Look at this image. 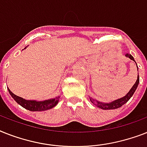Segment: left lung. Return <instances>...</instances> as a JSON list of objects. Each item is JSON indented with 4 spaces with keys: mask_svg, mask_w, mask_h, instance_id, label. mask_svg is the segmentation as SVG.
<instances>
[{
    "mask_svg": "<svg viewBox=\"0 0 147 147\" xmlns=\"http://www.w3.org/2000/svg\"><path fill=\"white\" fill-rule=\"evenodd\" d=\"M125 57H128V58H130L131 59H132L133 61L135 62V60H134V57H132L131 55L129 54V53H127V54L125 55ZM136 64H137V63H136ZM137 66H138V65H137ZM139 82H140V78H139V76H138V79H137V81H136L135 84H134V86L131 88V89L130 90L129 92L126 94V96H125L124 97H122V98L118 99V100H116L113 101V102H109V103H104V102H99V101L95 100H94V99L90 97V102H92L94 105H95V106H96L97 107H99V108L102 109H106V110H107V109H115L119 108V107H122L125 103H126V102L129 100L130 99H131V97L133 96L134 93L135 92L136 89H137V88H138Z\"/></svg>",
    "mask_w": 147,
    "mask_h": 147,
    "instance_id": "obj_1",
    "label": "left lung"
}]
</instances>
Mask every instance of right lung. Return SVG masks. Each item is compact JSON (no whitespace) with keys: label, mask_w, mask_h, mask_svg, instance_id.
Returning a JSON list of instances; mask_svg holds the SVG:
<instances>
[{"label":"right lung","mask_w":147,"mask_h":147,"mask_svg":"<svg viewBox=\"0 0 147 147\" xmlns=\"http://www.w3.org/2000/svg\"><path fill=\"white\" fill-rule=\"evenodd\" d=\"M9 94L11 95L13 98L16 101L17 103L22 106L26 109L30 111H45L47 109H50L54 107L58 103L59 101V96H57L56 98L51 99V100H47L45 101H35V100H24L23 98L18 96L12 93L9 88H8Z\"/></svg>","instance_id":"add662e5"}]
</instances>
